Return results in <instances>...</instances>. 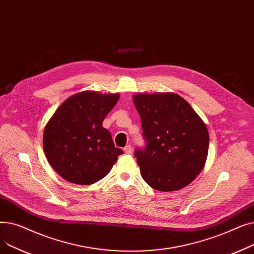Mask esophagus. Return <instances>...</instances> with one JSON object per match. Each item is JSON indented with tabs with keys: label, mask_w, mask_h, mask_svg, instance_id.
Instances as JSON below:
<instances>
[{
	"label": "esophagus",
	"mask_w": 254,
	"mask_h": 254,
	"mask_svg": "<svg viewBox=\"0 0 254 254\" xmlns=\"http://www.w3.org/2000/svg\"><path fill=\"white\" fill-rule=\"evenodd\" d=\"M124 151H125V153H126V154H130V153L132 152V148H131V146H130V145H127L126 147L124 148Z\"/></svg>",
	"instance_id": "obj_1"
}]
</instances>
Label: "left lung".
<instances>
[{
    "mask_svg": "<svg viewBox=\"0 0 254 254\" xmlns=\"http://www.w3.org/2000/svg\"><path fill=\"white\" fill-rule=\"evenodd\" d=\"M145 146L135 157L145 182L159 191L183 189L205 166L209 134L190 105L176 93L132 97Z\"/></svg>",
    "mask_w": 254,
    "mask_h": 254,
    "instance_id": "8db88e82",
    "label": "left lung"
}]
</instances>
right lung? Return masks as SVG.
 <instances>
[{
	"label": "right lung",
	"instance_id": "add662e5",
	"mask_svg": "<svg viewBox=\"0 0 254 254\" xmlns=\"http://www.w3.org/2000/svg\"><path fill=\"white\" fill-rule=\"evenodd\" d=\"M118 95L82 91L65 100L45 127L44 152L66 181L88 185L104 178L124 151L102 124Z\"/></svg>",
	"mask_w": 254,
	"mask_h": 254
}]
</instances>
